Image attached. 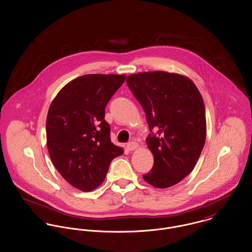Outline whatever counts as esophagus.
<instances>
[{
	"mask_svg": "<svg viewBox=\"0 0 252 252\" xmlns=\"http://www.w3.org/2000/svg\"><path fill=\"white\" fill-rule=\"evenodd\" d=\"M138 148V144L134 142V141H131V142H129L127 145H126V149L128 150V151H134Z\"/></svg>",
	"mask_w": 252,
	"mask_h": 252,
	"instance_id": "esophagus-1",
	"label": "esophagus"
}]
</instances>
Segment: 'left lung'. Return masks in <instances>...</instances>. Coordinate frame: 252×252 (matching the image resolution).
I'll return each instance as SVG.
<instances>
[{"label": "left lung", "instance_id": "8db88e82", "mask_svg": "<svg viewBox=\"0 0 252 252\" xmlns=\"http://www.w3.org/2000/svg\"><path fill=\"white\" fill-rule=\"evenodd\" d=\"M126 83L142 105L152 132L147 145L155 163L143 178L156 188L174 186L194 170L204 147L202 97L190 78L174 73H139L128 76Z\"/></svg>", "mask_w": 252, "mask_h": 252}]
</instances>
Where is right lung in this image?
I'll return each instance as SVG.
<instances>
[{
    "label": "right lung",
    "mask_w": 252,
    "mask_h": 252,
    "mask_svg": "<svg viewBox=\"0 0 252 252\" xmlns=\"http://www.w3.org/2000/svg\"><path fill=\"white\" fill-rule=\"evenodd\" d=\"M126 75H84L67 83L52 101L46 122L47 147L58 173L83 192L104 180L124 150L110 140L105 106Z\"/></svg>",
    "instance_id": "add662e5"
}]
</instances>
